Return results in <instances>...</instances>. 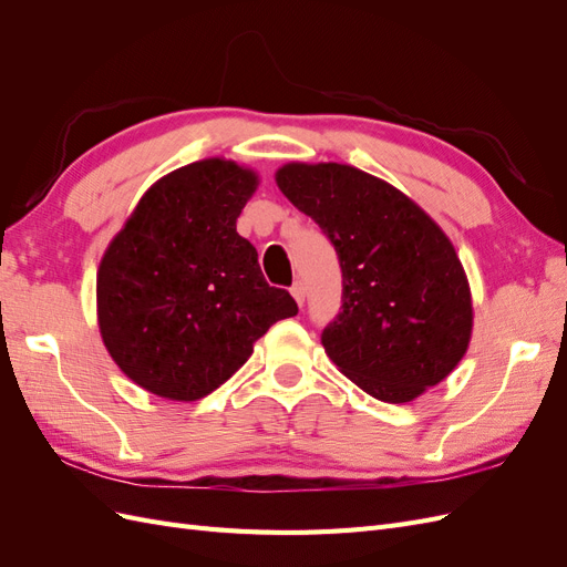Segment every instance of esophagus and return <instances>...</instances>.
Returning a JSON list of instances; mask_svg holds the SVG:
<instances>
[{
  "label": "esophagus",
  "mask_w": 567,
  "mask_h": 567,
  "mask_svg": "<svg viewBox=\"0 0 567 567\" xmlns=\"http://www.w3.org/2000/svg\"><path fill=\"white\" fill-rule=\"evenodd\" d=\"M290 293H293L298 305H302L305 302V284L302 281H293V286H290Z\"/></svg>",
  "instance_id": "esophagus-1"
}]
</instances>
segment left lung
<instances>
[{
  "label": "left lung",
  "instance_id": "1",
  "mask_svg": "<svg viewBox=\"0 0 567 567\" xmlns=\"http://www.w3.org/2000/svg\"><path fill=\"white\" fill-rule=\"evenodd\" d=\"M277 184L338 252L342 305L321 331L331 362L390 404L447 379L466 354L473 305L444 231L398 188L350 165L288 163Z\"/></svg>",
  "mask_w": 567,
  "mask_h": 567
}]
</instances>
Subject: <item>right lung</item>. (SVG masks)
<instances>
[{
  "label": "right lung",
  "mask_w": 567,
  "mask_h": 567,
  "mask_svg": "<svg viewBox=\"0 0 567 567\" xmlns=\"http://www.w3.org/2000/svg\"><path fill=\"white\" fill-rule=\"evenodd\" d=\"M255 186L252 169L231 161L175 169L142 196L99 265L104 346L158 398H205L246 364L271 323L298 315L236 231Z\"/></svg>",
  "instance_id": "add662e5"
}]
</instances>
